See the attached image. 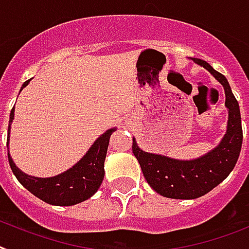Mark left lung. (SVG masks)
I'll list each match as a JSON object with an SVG mask.
<instances>
[{
	"instance_id": "1",
	"label": "left lung",
	"mask_w": 249,
	"mask_h": 249,
	"mask_svg": "<svg viewBox=\"0 0 249 249\" xmlns=\"http://www.w3.org/2000/svg\"><path fill=\"white\" fill-rule=\"evenodd\" d=\"M194 61L210 71L225 90V106L229 109V121L221 142L206 155L184 161L145 153L137 146L135 139L132 141L133 155L139 160L150 187L161 196L177 200L197 198L220 184L237 164L243 141L239 104L231 92L227 77L213 70L206 61L198 58Z\"/></svg>"
}]
</instances>
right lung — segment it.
<instances>
[{"instance_id": "obj_1", "label": "right lung", "mask_w": 249, "mask_h": 249, "mask_svg": "<svg viewBox=\"0 0 249 249\" xmlns=\"http://www.w3.org/2000/svg\"><path fill=\"white\" fill-rule=\"evenodd\" d=\"M29 81L30 80L22 84V88H25ZM12 120H14V108L10 113L9 133ZM114 131L116 128H110L106 133H103L79 163L65 173L52 178H36L22 173L7 153L12 173L15 174L18 182L29 192H32L34 196L44 202L55 206H71L83 202L95 194L102 184L104 178V160L109 145L110 135Z\"/></svg>"}]
</instances>
